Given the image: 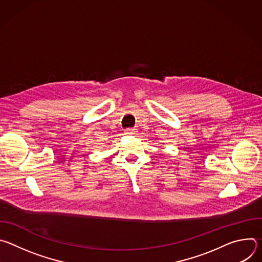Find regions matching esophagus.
Wrapping results in <instances>:
<instances>
[{
    "instance_id": "34e87169",
    "label": "esophagus",
    "mask_w": 262,
    "mask_h": 262,
    "mask_svg": "<svg viewBox=\"0 0 262 262\" xmlns=\"http://www.w3.org/2000/svg\"><path fill=\"white\" fill-rule=\"evenodd\" d=\"M136 132H137V129L136 128H125L124 129V134L125 135H128V136H130V135H135L136 134Z\"/></svg>"
}]
</instances>
